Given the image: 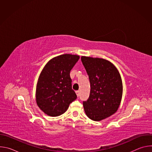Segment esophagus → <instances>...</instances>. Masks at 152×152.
I'll return each instance as SVG.
<instances>
[{"label":"esophagus","instance_id":"34e87169","mask_svg":"<svg viewBox=\"0 0 152 152\" xmlns=\"http://www.w3.org/2000/svg\"><path fill=\"white\" fill-rule=\"evenodd\" d=\"M76 95H77V96L79 97V94H80L79 91H76Z\"/></svg>","mask_w":152,"mask_h":152}]
</instances>
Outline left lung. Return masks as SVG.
<instances>
[{
  "mask_svg": "<svg viewBox=\"0 0 152 152\" xmlns=\"http://www.w3.org/2000/svg\"><path fill=\"white\" fill-rule=\"evenodd\" d=\"M81 61L90 82V93L83 102L85 112L90 119L100 121L114 114L121 102L123 86L120 73L106 59L82 56Z\"/></svg>",
  "mask_w": 152,
  "mask_h": 152,
  "instance_id": "8db88e82",
  "label": "left lung"
}]
</instances>
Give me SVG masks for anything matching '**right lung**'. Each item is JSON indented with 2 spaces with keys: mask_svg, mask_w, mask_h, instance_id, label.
<instances>
[{
  "mask_svg": "<svg viewBox=\"0 0 152 152\" xmlns=\"http://www.w3.org/2000/svg\"><path fill=\"white\" fill-rule=\"evenodd\" d=\"M79 56L64 54L50 59L41 72L37 85L36 100L40 109L49 116L66 112L77 99L72 89L70 73Z\"/></svg>",
  "mask_w": 152,
  "mask_h": 152,
  "instance_id": "1",
  "label": "right lung"
}]
</instances>
